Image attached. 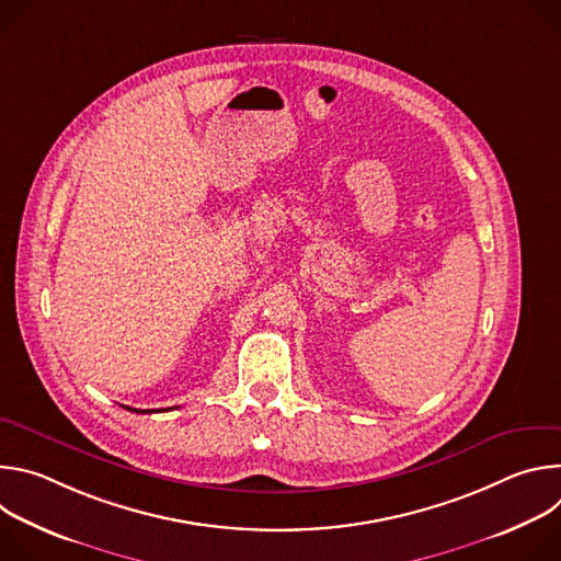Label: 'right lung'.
<instances>
[{
    "label": "right lung",
    "mask_w": 561,
    "mask_h": 561,
    "mask_svg": "<svg viewBox=\"0 0 561 561\" xmlns=\"http://www.w3.org/2000/svg\"><path fill=\"white\" fill-rule=\"evenodd\" d=\"M124 409H128V407H124ZM128 411H133V413H154V411H137V409H128Z\"/></svg>",
    "instance_id": "obj_1"
}]
</instances>
